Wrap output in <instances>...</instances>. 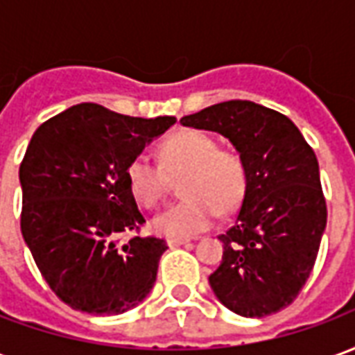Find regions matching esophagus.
<instances>
[{"instance_id": "obj_1", "label": "esophagus", "mask_w": 355, "mask_h": 355, "mask_svg": "<svg viewBox=\"0 0 355 355\" xmlns=\"http://www.w3.org/2000/svg\"><path fill=\"white\" fill-rule=\"evenodd\" d=\"M190 239H178V238H169L167 239V245L169 247H180V245H186Z\"/></svg>"}]
</instances>
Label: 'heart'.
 Segmentation results:
<instances>
[{
  "instance_id": "1",
  "label": "heart",
  "mask_w": 355,
  "mask_h": 355,
  "mask_svg": "<svg viewBox=\"0 0 355 355\" xmlns=\"http://www.w3.org/2000/svg\"><path fill=\"white\" fill-rule=\"evenodd\" d=\"M159 165L135 157L127 167L132 198L144 207H157L167 193L169 177L184 173L180 193L186 200L152 218L155 234L188 239L207 230L220 213H232L247 190V169L234 150L216 148V140L196 129L173 132L157 148Z\"/></svg>"
}]
</instances>
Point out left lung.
Listing matches in <instances>:
<instances>
[{
  "label": "left lung",
  "mask_w": 355,
  "mask_h": 355,
  "mask_svg": "<svg viewBox=\"0 0 355 355\" xmlns=\"http://www.w3.org/2000/svg\"><path fill=\"white\" fill-rule=\"evenodd\" d=\"M180 123L223 135L247 169L238 218L218 236L211 289L243 318L279 312L310 277L327 224L318 157L289 117L251 101L213 104Z\"/></svg>",
  "instance_id": "8db88e82"
}]
</instances>
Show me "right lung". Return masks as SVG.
Segmentation results:
<instances>
[{
  "label": "right lung",
  "mask_w": 355,
  "mask_h": 355,
  "mask_svg": "<svg viewBox=\"0 0 355 355\" xmlns=\"http://www.w3.org/2000/svg\"><path fill=\"white\" fill-rule=\"evenodd\" d=\"M175 121L83 102L47 119L30 140L19 171L20 230L45 282L73 310L123 313L154 287L167 243L119 241L144 224L127 167Z\"/></svg>",
  "instance_id": "obj_1"
}]
</instances>
